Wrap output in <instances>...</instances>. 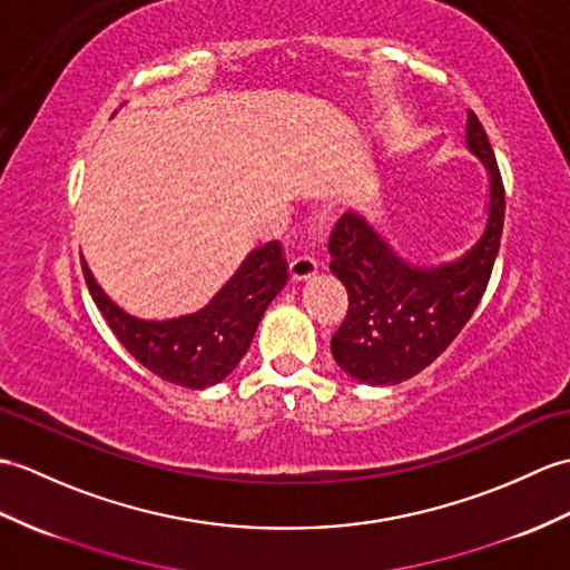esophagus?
Here are the masks:
<instances>
[{
	"label": "esophagus",
	"instance_id": "34e87169",
	"mask_svg": "<svg viewBox=\"0 0 570 570\" xmlns=\"http://www.w3.org/2000/svg\"><path fill=\"white\" fill-rule=\"evenodd\" d=\"M315 272H317V264H315V259L313 257H294L288 262V276H291V282H308L311 276H315Z\"/></svg>",
	"mask_w": 570,
	"mask_h": 570
}]
</instances>
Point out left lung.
<instances>
[{
	"label": "left lung",
	"mask_w": 570,
	"mask_h": 570,
	"mask_svg": "<svg viewBox=\"0 0 570 570\" xmlns=\"http://www.w3.org/2000/svg\"><path fill=\"white\" fill-rule=\"evenodd\" d=\"M466 145L483 163L491 187L485 228L461 257L432 267L410 264L354 210H347L330 235V272L350 296L330 350L342 372L368 386H395L430 366L469 323L491 279L505 220V189L473 111Z\"/></svg>",
	"instance_id": "8db88e82"
}]
</instances>
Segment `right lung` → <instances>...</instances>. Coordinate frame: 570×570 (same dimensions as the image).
Instances as JSON below:
<instances>
[{"instance_id": "1", "label": "right lung", "mask_w": 570, "mask_h": 570, "mask_svg": "<svg viewBox=\"0 0 570 570\" xmlns=\"http://www.w3.org/2000/svg\"><path fill=\"white\" fill-rule=\"evenodd\" d=\"M282 253L276 240L262 245L204 308L169 321L130 315L106 296L87 262H82V272L91 298L118 342L155 376L198 391L220 383L249 350L264 311L288 279Z\"/></svg>"}]
</instances>
